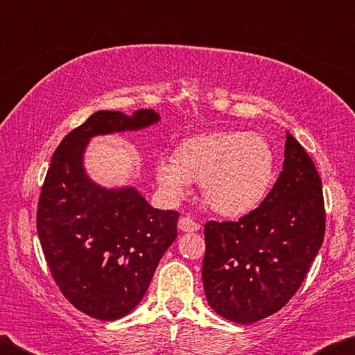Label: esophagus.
Wrapping results in <instances>:
<instances>
[{
  "label": "esophagus",
  "instance_id": "34e87169",
  "mask_svg": "<svg viewBox=\"0 0 355 355\" xmlns=\"http://www.w3.org/2000/svg\"><path fill=\"white\" fill-rule=\"evenodd\" d=\"M178 228L182 232H188V233H192V232H197L200 228V225L197 224V222L189 218V216H183V218H180L178 220Z\"/></svg>",
  "mask_w": 355,
  "mask_h": 355
}]
</instances>
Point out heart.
<instances>
[{"label":"heart","mask_w":355,"mask_h":355,"mask_svg":"<svg viewBox=\"0 0 355 355\" xmlns=\"http://www.w3.org/2000/svg\"><path fill=\"white\" fill-rule=\"evenodd\" d=\"M158 183L173 197L202 183L203 199L216 213L239 218L260 205L274 178V152L263 136L218 131L192 136L175 148L173 159L159 158Z\"/></svg>","instance_id":"obj_1"}]
</instances>
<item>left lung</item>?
<instances>
[{"label":"left lung","instance_id":"obj_1","mask_svg":"<svg viewBox=\"0 0 355 355\" xmlns=\"http://www.w3.org/2000/svg\"><path fill=\"white\" fill-rule=\"evenodd\" d=\"M326 232L322 184L305 148L286 133L284 171L254 211L205 224L202 279L216 313L252 324L285 307Z\"/></svg>","mask_w":355,"mask_h":355}]
</instances>
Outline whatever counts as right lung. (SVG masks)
<instances>
[{
    "mask_svg": "<svg viewBox=\"0 0 355 355\" xmlns=\"http://www.w3.org/2000/svg\"><path fill=\"white\" fill-rule=\"evenodd\" d=\"M158 120L153 110L94 112L59 144L42 186L37 233L46 264L69 302L95 320H119L141 302L175 241L178 211L150 207L135 188L95 184L84 171V150L94 136Z\"/></svg>",
    "mask_w": 355,
    "mask_h": 355,
    "instance_id": "1",
    "label": "right lung"
}]
</instances>
